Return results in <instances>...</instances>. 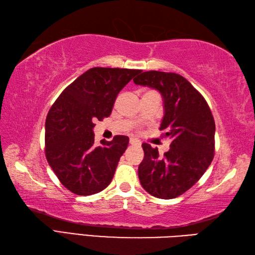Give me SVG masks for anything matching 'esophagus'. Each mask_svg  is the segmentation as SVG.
I'll list each match as a JSON object with an SVG mask.
<instances>
[{
  "label": "esophagus",
  "mask_w": 255,
  "mask_h": 255,
  "mask_svg": "<svg viewBox=\"0 0 255 255\" xmlns=\"http://www.w3.org/2000/svg\"><path fill=\"white\" fill-rule=\"evenodd\" d=\"M129 142H130V144H136V145L140 144V141H139L138 139H136V138H130V140H129Z\"/></svg>",
  "instance_id": "1"
}]
</instances>
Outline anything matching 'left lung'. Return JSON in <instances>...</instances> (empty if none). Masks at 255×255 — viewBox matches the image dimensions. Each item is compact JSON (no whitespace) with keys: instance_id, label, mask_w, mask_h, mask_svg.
Segmentation results:
<instances>
[{"instance_id":"8db88e82","label":"left lung","mask_w":255,"mask_h":255,"mask_svg":"<svg viewBox=\"0 0 255 255\" xmlns=\"http://www.w3.org/2000/svg\"><path fill=\"white\" fill-rule=\"evenodd\" d=\"M134 84L158 90L164 104L160 130L171 138L163 156L143 143L144 156L138 167L142 187L154 197L171 199L191 188L214 159L215 121L203 95L183 78L172 72L147 71Z\"/></svg>"}]
</instances>
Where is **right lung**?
I'll return each mask as SVG.
<instances>
[{"instance_id": "add662e5", "label": "right lung", "mask_w": 255, "mask_h": 255, "mask_svg": "<svg viewBox=\"0 0 255 255\" xmlns=\"http://www.w3.org/2000/svg\"><path fill=\"white\" fill-rule=\"evenodd\" d=\"M141 70L92 68L63 90L46 118V158L62 185L81 196L112 182L129 138L94 144L95 121L111 115L119 92Z\"/></svg>"}]
</instances>
